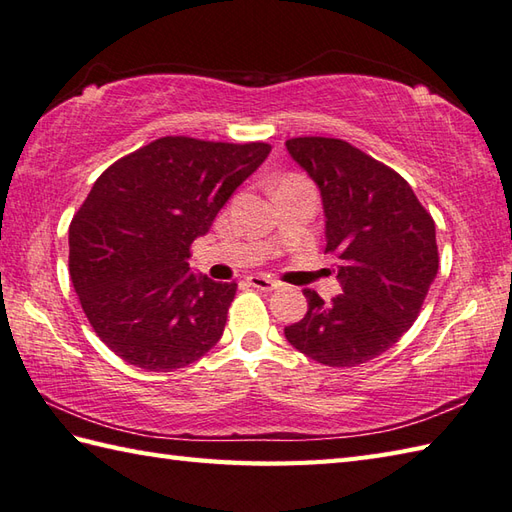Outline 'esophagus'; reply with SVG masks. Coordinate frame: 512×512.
Instances as JSON below:
<instances>
[{"mask_svg":"<svg viewBox=\"0 0 512 512\" xmlns=\"http://www.w3.org/2000/svg\"><path fill=\"white\" fill-rule=\"evenodd\" d=\"M248 284L253 286V288H257V290H264V292H270V290H277L279 288V284H277L275 279L264 277V275H250L248 277Z\"/></svg>","mask_w":512,"mask_h":512,"instance_id":"obj_1","label":"esophagus"}]
</instances>
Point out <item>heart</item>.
I'll return each mask as SVG.
<instances>
[{"label": "heart", "instance_id": "obj_1", "mask_svg": "<svg viewBox=\"0 0 512 512\" xmlns=\"http://www.w3.org/2000/svg\"><path fill=\"white\" fill-rule=\"evenodd\" d=\"M292 180H301V178H299V176H286V178H284V180H281L279 184H284V182H292Z\"/></svg>", "mask_w": 512, "mask_h": 512}]
</instances>
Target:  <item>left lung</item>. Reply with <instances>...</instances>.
Listing matches in <instances>:
<instances>
[{
  "label": "left lung",
  "instance_id": "left-lung-1",
  "mask_svg": "<svg viewBox=\"0 0 512 512\" xmlns=\"http://www.w3.org/2000/svg\"><path fill=\"white\" fill-rule=\"evenodd\" d=\"M286 147L321 191L325 253L336 257L343 295L325 303L303 290L306 317L284 334L312 361L356 367L418 319L438 275L436 222L400 173L345 140L301 136Z\"/></svg>",
  "mask_w": 512,
  "mask_h": 512
}]
</instances>
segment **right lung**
<instances>
[{
  "mask_svg": "<svg viewBox=\"0 0 512 512\" xmlns=\"http://www.w3.org/2000/svg\"><path fill=\"white\" fill-rule=\"evenodd\" d=\"M266 143L165 136L94 182L70 222V277L96 336L129 365L173 372L220 341L237 284L189 273L233 191L266 156Z\"/></svg>",
  "mask_w": 512,
  "mask_h": 512,
  "instance_id": "right-lung-1",
  "label": "right lung"
}]
</instances>
